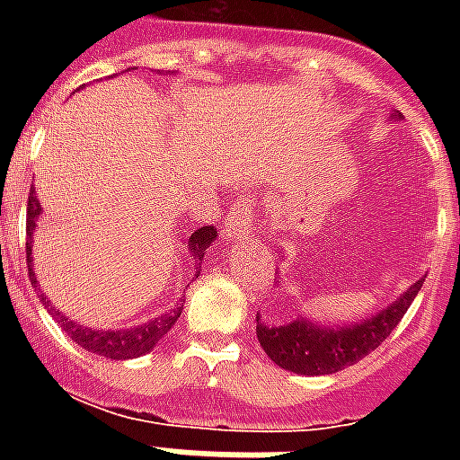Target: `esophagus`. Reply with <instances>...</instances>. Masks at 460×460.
Segmentation results:
<instances>
[{
  "label": "esophagus",
  "mask_w": 460,
  "mask_h": 460,
  "mask_svg": "<svg viewBox=\"0 0 460 460\" xmlns=\"http://www.w3.org/2000/svg\"><path fill=\"white\" fill-rule=\"evenodd\" d=\"M253 214H256V204L251 197L234 201L226 214V229H224L226 241L236 243L241 239H249V234L253 231Z\"/></svg>",
  "instance_id": "esophagus-1"
}]
</instances>
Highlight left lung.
Segmentation results:
<instances>
[{
	"label": "left lung",
	"mask_w": 460,
	"mask_h": 460,
	"mask_svg": "<svg viewBox=\"0 0 460 460\" xmlns=\"http://www.w3.org/2000/svg\"><path fill=\"white\" fill-rule=\"evenodd\" d=\"M392 120H402V115L392 113ZM421 283L424 279L411 283L394 303L355 325H323L300 315L290 323H263L256 315V335L266 355L283 369L308 376L332 375L359 362L392 335Z\"/></svg>",
	"instance_id": "1"
}]
</instances>
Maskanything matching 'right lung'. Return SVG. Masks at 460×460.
I'll return each instance as SVG.
<instances>
[{
    "mask_svg": "<svg viewBox=\"0 0 460 460\" xmlns=\"http://www.w3.org/2000/svg\"><path fill=\"white\" fill-rule=\"evenodd\" d=\"M41 214V204L36 199L34 187L29 190V204H26V263H29V280L31 286L39 288V280H36V273L31 269V236H34L36 229V219ZM217 241V229L214 226H201L197 229L191 236H187L184 241V249H187V263L194 269V276H199L201 261L207 256V249L211 243ZM41 300L44 305L49 308V313L58 320V325L68 332V338L74 340L75 345H81L88 352H95V355L108 357V359H132V357H140L145 352H150L152 347L157 345L170 328L177 323V318L181 315V300L177 308L167 310L162 313L157 318L147 320L142 325H135V328L128 330H95V328H85V325H78L74 320H68L64 313L51 305V300L46 298L41 293Z\"/></svg>",
    "mask_w": 460,
    "mask_h": 460,
    "instance_id": "right-lung-1",
    "label": "right lung"
}]
</instances>
